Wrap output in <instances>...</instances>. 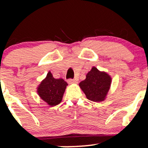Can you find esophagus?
Here are the masks:
<instances>
[{"mask_svg": "<svg viewBox=\"0 0 148 148\" xmlns=\"http://www.w3.org/2000/svg\"><path fill=\"white\" fill-rule=\"evenodd\" d=\"M67 82H68V84H77L78 83V81L77 79H68V81H67Z\"/></svg>", "mask_w": 148, "mask_h": 148, "instance_id": "1", "label": "esophagus"}]
</instances>
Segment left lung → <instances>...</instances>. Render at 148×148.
Listing matches in <instances>:
<instances>
[{
  "label": "left lung",
  "instance_id": "obj_1",
  "mask_svg": "<svg viewBox=\"0 0 148 148\" xmlns=\"http://www.w3.org/2000/svg\"><path fill=\"white\" fill-rule=\"evenodd\" d=\"M111 84V76L93 67L84 81L79 84L80 88L90 101L99 102L105 99Z\"/></svg>",
  "mask_w": 148,
  "mask_h": 148
}]
</instances>
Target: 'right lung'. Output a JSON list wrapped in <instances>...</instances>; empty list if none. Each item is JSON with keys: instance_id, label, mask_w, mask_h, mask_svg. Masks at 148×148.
<instances>
[{"instance_id": "obj_1", "label": "right lung", "mask_w": 148, "mask_h": 148, "mask_svg": "<svg viewBox=\"0 0 148 148\" xmlns=\"http://www.w3.org/2000/svg\"><path fill=\"white\" fill-rule=\"evenodd\" d=\"M67 84L62 79H54L51 72L37 88V92L42 99L49 106H54L62 101Z\"/></svg>"}]
</instances>
